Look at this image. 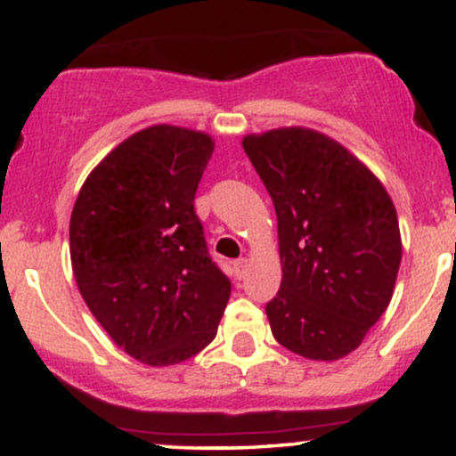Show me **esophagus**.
Returning a JSON list of instances; mask_svg holds the SVG:
<instances>
[{
	"mask_svg": "<svg viewBox=\"0 0 456 456\" xmlns=\"http://www.w3.org/2000/svg\"><path fill=\"white\" fill-rule=\"evenodd\" d=\"M246 270H248V259H238V261H233V274H235V279H244Z\"/></svg>",
	"mask_w": 456,
	"mask_h": 456,
	"instance_id": "obj_1",
	"label": "esophagus"
}]
</instances>
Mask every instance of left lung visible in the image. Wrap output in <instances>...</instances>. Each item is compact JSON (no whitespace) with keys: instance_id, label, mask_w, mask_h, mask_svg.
I'll list each match as a JSON object with an SVG mask.
<instances>
[{"instance_id":"left-lung-1","label":"left lung","mask_w":456,"mask_h":456,"mask_svg":"<svg viewBox=\"0 0 456 456\" xmlns=\"http://www.w3.org/2000/svg\"><path fill=\"white\" fill-rule=\"evenodd\" d=\"M242 148L279 218L272 334L308 360L343 358L390 305L403 250L395 203L362 162L315 130L248 134Z\"/></svg>"}]
</instances>
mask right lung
<instances>
[{"label":"right lung","instance_id":"1","mask_svg":"<svg viewBox=\"0 0 456 456\" xmlns=\"http://www.w3.org/2000/svg\"><path fill=\"white\" fill-rule=\"evenodd\" d=\"M212 151L214 141L195 130H141L92 171L72 210L78 291L109 337L143 364L201 352L232 294L192 206Z\"/></svg>","mask_w":456,"mask_h":456}]
</instances>
